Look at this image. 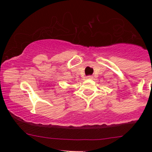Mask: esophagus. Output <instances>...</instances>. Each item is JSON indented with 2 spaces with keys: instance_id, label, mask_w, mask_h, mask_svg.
<instances>
[{
  "instance_id": "34e87169",
  "label": "esophagus",
  "mask_w": 152,
  "mask_h": 152,
  "mask_svg": "<svg viewBox=\"0 0 152 152\" xmlns=\"http://www.w3.org/2000/svg\"><path fill=\"white\" fill-rule=\"evenodd\" d=\"M87 79H93V77H92L91 76H87Z\"/></svg>"
}]
</instances>
